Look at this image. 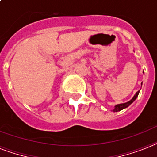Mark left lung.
Instances as JSON below:
<instances>
[{
  "mask_svg": "<svg viewBox=\"0 0 157 157\" xmlns=\"http://www.w3.org/2000/svg\"><path fill=\"white\" fill-rule=\"evenodd\" d=\"M143 83V82H142ZM139 92L140 91H138V92H136V94L134 96H133V98L131 99L130 101H128V102H125V103H121V104H118V105H115V107H114V109H113V112H117V111H120V110H124V109H125V108H127L128 106H129V105L132 104V103L134 101L136 100V98H138V94H139Z\"/></svg>",
  "mask_w": 157,
  "mask_h": 157,
  "instance_id": "left-lung-1",
  "label": "left lung"
}]
</instances>
